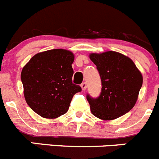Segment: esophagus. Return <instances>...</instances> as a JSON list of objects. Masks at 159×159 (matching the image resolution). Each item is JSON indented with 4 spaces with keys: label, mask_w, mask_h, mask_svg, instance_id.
<instances>
[{
    "label": "esophagus",
    "mask_w": 159,
    "mask_h": 159,
    "mask_svg": "<svg viewBox=\"0 0 159 159\" xmlns=\"http://www.w3.org/2000/svg\"><path fill=\"white\" fill-rule=\"evenodd\" d=\"M81 88H82L83 90H85L86 89H87V84H86V83H83V84H81Z\"/></svg>",
    "instance_id": "obj_1"
}]
</instances>
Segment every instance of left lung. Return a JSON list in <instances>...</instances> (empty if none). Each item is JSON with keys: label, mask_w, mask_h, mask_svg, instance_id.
Returning <instances> with one entry per match:
<instances>
[{"label": "left lung", "mask_w": 159, "mask_h": 159, "mask_svg": "<svg viewBox=\"0 0 159 159\" xmlns=\"http://www.w3.org/2000/svg\"><path fill=\"white\" fill-rule=\"evenodd\" d=\"M101 79V93L96 99L87 95L91 113L102 120H113L135 105L143 76L132 59L116 51L89 54Z\"/></svg>", "instance_id": "obj_1"}]
</instances>
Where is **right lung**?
I'll use <instances>...</instances> for the list:
<instances>
[{
    "mask_svg": "<svg viewBox=\"0 0 159 159\" xmlns=\"http://www.w3.org/2000/svg\"><path fill=\"white\" fill-rule=\"evenodd\" d=\"M74 54L65 49L37 53L21 72L25 101L33 111L45 119L66 114L72 97L81 87L72 84Z\"/></svg>",
    "mask_w": 159,
    "mask_h": 159,
    "instance_id": "obj_1",
    "label": "right lung"
}]
</instances>
